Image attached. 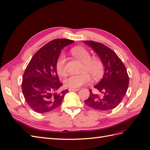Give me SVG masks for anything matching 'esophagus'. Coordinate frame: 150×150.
Listing matches in <instances>:
<instances>
[{"label":"esophagus","instance_id":"obj_1","mask_svg":"<svg viewBox=\"0 0 150 150\" xmlns=\"http://www.w3.org/2000/svg\"><path fill=\"white\" fill-rule=\"evenodd\" d=\"M80 89H71V88H70V89H68V91H79Z\"/></svg>","mask_w":150,"mask_h":150}]
</instances>
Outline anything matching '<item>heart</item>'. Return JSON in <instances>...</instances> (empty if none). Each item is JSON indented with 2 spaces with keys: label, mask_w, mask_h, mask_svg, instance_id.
I'll list each match as a JSON object with an SVG mask.
<instances>
[{
  "label": "heart",
  "mask_w": 150,
  "mask_h": 150,
  "mask_svg": "<svg viewBox=\"0 0 150 150\" xmlns=\"http://www.w3.org/2000/svg\"><path fill=\"white\" fill-rule=\"evenodd\" d=\"M71 53L76 59L82 63V71L83 72L79 75H68L64 80L65 87L77 89L89 82L90 75L94 79H97L102 76L104 71V66L100 59L96 57H91L90 52L82 47L73 48ZM65 61L66 56L64 54H61L56 63V70L59 75L64 74Z\"/></svg>",
  "instance_id": "b5f03b06"
}]
</instances>
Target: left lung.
I'll list each match as a JSON object with an SVG mask.
<instances>
[{"mask_svg": "<svg viewBox=\"0 0 150 150\" xmlns=\"http://www.w3.org/2000/svg\"><path fill=\"white\" fill-rule=\"evenodd\" d=\"M84 43L96 52L105 68L103 77L94 86L98 93L89 90V97L85 103L95 110H112L120 104L128 89L129 79L126 68L116 53L104 44L90 40Z\"/></svg>", "mask_w": 150, "mask_h": 150, "instance_id": "8db88e82", "label": "left lung"}]
</instances>
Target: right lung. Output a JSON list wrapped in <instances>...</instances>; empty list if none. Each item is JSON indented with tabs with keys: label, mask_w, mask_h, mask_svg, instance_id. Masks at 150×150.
I'll list each match as a JSON object with an SVG mask.
<instances>
[{
	"label": "right lung",
	"mask_w": 150,
	"mask_h": 150,
	"mask_svg": "<svg viewBox=\"0 0 150 150\" xmlns=\"http://www.w3.org/2000/svg\"><path fill=\"white\" fill-rule=\"evenodd\" d=\"M67 38L48 42L34 54L23 76L22 91L26 102L33 111L44 113L57 108L68 90L57 92L63 85L56 70L61 50L74 43Z\"/></svg>",
	"instance_id": "add662e5"
}]
</instances>
